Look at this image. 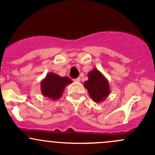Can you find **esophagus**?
<instances>
[{
    "instance_id": "obj_1",
    "label": "esophagus",
    "mask_w": 155,
    "mask_h": 155,
    "mask_svg": "<svg viewBox=\"0 0 155 155\" xmlns=\"http://www.w3.org/2000/svg\"><path fill=\"white\" fill-rule=\"evenodd\" d=\"M74 82H80L81 81V78H75V79H74Z\"/></svg>"
}]
</instances>
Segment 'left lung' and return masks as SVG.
<instances>
[{"label":"left lung","instance_id":"left-lung-1","mask_svg":"<svg viewBox=\"0 0 155 155\" xmlns=\"http://www.w3.org/2000/svg\"><path fill=\"white\" fill-rule=\"evenodd\" d=\"M88 81L84 82V87L94 101L101 102L110 94V86L107 80L96 68L88 73Z\"/></svg>","mask_w":155,"mask_h":155}]
</instances>
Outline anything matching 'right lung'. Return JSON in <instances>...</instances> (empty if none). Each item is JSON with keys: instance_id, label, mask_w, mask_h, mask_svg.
I'll use <instances>...</instances> for the list:
<instances>
[{"instance_id": "obj_1", "label": "right lung", "mask_w": 155, "mask_h": 155, "mask_svg": "<svg viewBox=\"0 0 155 155\" xmlns=\"http://www.w3.org/2000/svg\"><path fill=\"white\" fill-rule=\"evenodd\" d=\"M71 83L72 81L68 77H60L50 72L41 82V92L45 97L55 101L62 96L65 87Z\"/></svg>"}]
</instances>
